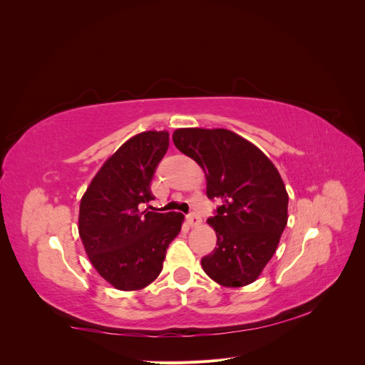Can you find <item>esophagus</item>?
<instances>
[{
	"label": "esophagus",
	"mask_w": 365,
	"mask_h": 365,
	"mask_svg": "<svg viewBox=\"0 0 365 365\" xmlns=\"http://www.w3.org/2000/svg\"><path fill=\"white\" fill-rule=\"evenodd\" d=\"M187 222H189L190 227H200L201 225V217L196 215H189L187 216Z\"/></svg>",
	"instance_id": "obj_1"
}]
</instances>
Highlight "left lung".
Here are the masks:
<instances>
[{"label": "left lung", "instance_id": "1", "mask_svg": "<svg viewBox=\"0 0 365 365\" xmlns=\"http://www.w3.org/2000/svg\"><path fill=\"white\" fill-rule=\"evenodd\" d=\"M172 140L201 165L210 200L222 201L207 220L217 242L201 260L204 272L225 288L256 282L288 224L289 196L277 168L256 145L228 129L180 128Z\"/></svg>", "mask_w": 365, "mask_h": 365}]
</instances>
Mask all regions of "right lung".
I'll return each instance as SVG.
<instances>
[{"label":"right lung","mask_w":365,"mask_h":365,"mask_svg":"<svg viewBox=\"0 0 365 365\" xmlns=\"http://www.w3.org/2000/svg\"><path fill=\"white\" fill-rule=\"evenodd\" d=\"M169 148L168 130H146L109 157L81 200L79 236L96 271L118 291L145 289L155 280L181 213L140 212L153 200L150 180Z\"/></svg>","instance_id":"right-lung-1"}]
</instances>
